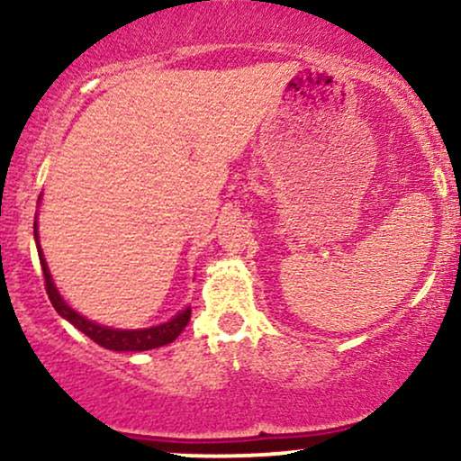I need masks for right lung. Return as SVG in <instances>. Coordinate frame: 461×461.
<instances>
[{"label": "right lung", "mask_w": 461, "mask_h": 461, "mask_svg": "<svg viewBox=\"0 0 461 461\" xmlns=\"http://www.w3.org/2000/svg\"><path fill=\"white\" fill-rule=\"evenodd\" d=\"M41 201V199H39ZM34 240H36V249H39V260L41 267H43V275H45V288L47 294H50L51 305H54L58 314L62 319H67L73 327H77L79 331L86 333L93 342H97L99 347L110 348V351H149V348H158L173 342L179 333L184 331V327L188 325L190 321V308H184L182 312H177L171 321L162 322V325H153V327H145V330H114V327H105L99 325V322L88 321L86 316H82L79 312H76L71 305L62 299V294L58 293L54 279H51L50 267H47L43 249L39 245V225L34 221Z\"/></svg>", "instance_id": "right-lung-1"}]
</instances>
